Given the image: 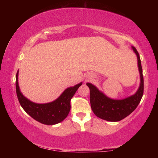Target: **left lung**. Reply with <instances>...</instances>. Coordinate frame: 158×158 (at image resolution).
I'll use <instances>...</instances> for the list:
<instances>
[{
    "mask_svg": "<svg viewBox=\"0 0 158 158\" xmlns=\"http://www.w3.org/2000/svg\"><path fill=\"white\" fill-rule=\"evenodd\" d=\"M132 49L137 56L138 68L140 73V85L135 95L123 100H113L100 91L94 85L87 83L90 89V102L95 116L107 121H121L135 111L141 100L143 93V77L142 68L138 52L135 47Z\"/></svg>",
    "mask_w": 158,
    "mask_h": 158,
    "instance_id": "left-lung-1",
    "label": "left lung"
}]
</instances>
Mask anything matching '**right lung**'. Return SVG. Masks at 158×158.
I'll list each match as a JSON object with an SVG mask.
<instances>
[{
	"label": "right lung",
	"mask_w": 158,
	"mask_h": 158,
	"mask_svg": "<svg viewBox=\"0 0 158 158\" xmlns=\"http://www.w3.org/2000/svg\"><path fill=\"white\" fill-rule=\"evenodd\" d=\"M18 73L16 75V91L21 106L35 121L44 125H55L63 121L70 111L71 99L82 83L68 88L56 100L49 103L37 104L22 95L18 84Z\"/></svg>",
	"instance_id": "1"
}]
</instances>
